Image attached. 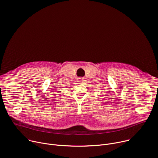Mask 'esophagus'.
I'll return each instance as SVG.
<instances>
[{
	"label": "esophagus",
	"instance_id": "34e87169",
	"mask_svg": "<svg viewBox=\"0 0 158 158\" xmlns=\"http://www.w3.org/2000/svg\"><path fill=\"white\" fill-rule=\"evenodd\" d=\"M82 78H81V77H80V78H79V82H82Z\"/></svg>",
	"mask_w": 158,
	"mask_h": 158
}]
</instances>
